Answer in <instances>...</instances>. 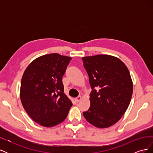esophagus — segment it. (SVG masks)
Returning a JSON list of instances; mask_svg holds the SVG:
<instances>
[{
    "instance_id": "esophagus-1",
    "label": "esophagus",
    "mask_w": 153,
    "mask_h": 153,
    "mask_svg": "<svg viewBox=\"0 0 153 153\" xmlns=\"http://www.w3.org/2000/svg\"><path fill=\"white\" fill-rule=\"evenodd\" d=\"M82 99V97L81 96H78L76 98H75V101L76 102H79V101Z\"/></svg>"
}]
</instances>
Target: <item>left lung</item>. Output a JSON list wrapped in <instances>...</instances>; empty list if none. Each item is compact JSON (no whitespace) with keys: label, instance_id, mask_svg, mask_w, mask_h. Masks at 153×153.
I'll return each instance as SVG.
<instances>
[{"label":"left lung","instance_id":"1","mask_svg":"<svg viewBox=\"0 0 153 153\" xmlns=\"http://www.w3.org/2000/svg\"><path fill=\"white\" fill-rule=\"evenodd\" d=\"M82 59L92 89L90 107L83 115L95 127L112 126L121 119L130 103L133 89L130 73L121 60L112 55Z\"/></svg>","mask_w":153,"mask_h":153}]
</instances>
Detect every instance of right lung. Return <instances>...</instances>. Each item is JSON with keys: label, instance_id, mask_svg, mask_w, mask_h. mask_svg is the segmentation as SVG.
I'll return each mask as SVG.
<instances>
[{"label": "right lung", "instance_id": "obj_1", "mask_svg": "<svg viewBox=\"0 0 153 153\" xmlns=\"http://www.w3.org/2000/svg\"><path fill=\"white\" fill-rule=\"evenodd\" d=\"M71 58L59 53L40 56L23 74L20 96L26 112L44 127H53L66 118L73 105L64 94L62 76Z\"/></svg>", "mask_w": 153, "mask_h": 153}]
</instances>
